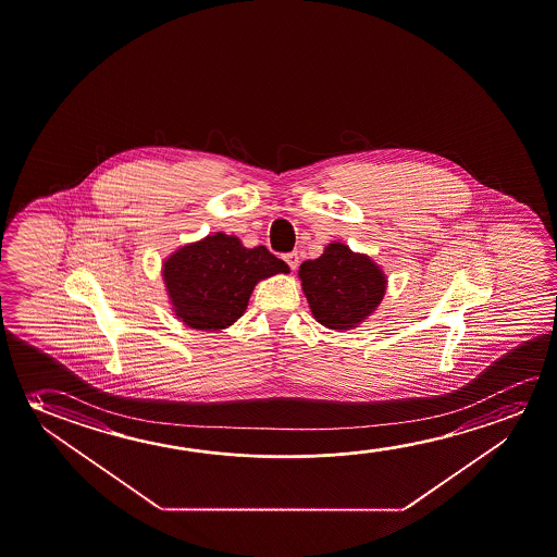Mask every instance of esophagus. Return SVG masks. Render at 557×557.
<instances>
[{"instance_id":"34e87169","label":"esophagus","mask_w":557,"mask_h":557,"mask_svg":"<svg viewBox=\"0 0 557 557\" xmlns=\"http://www.w3.org/2000/svg\"><path fill=\"white\" fill-rule=\"evenodd\" d=\"M283 260L289 264V268H292L293 272L297 270V265H299V255H297V252H287V255L283 257Z\"/></svg>"}]
</instances>
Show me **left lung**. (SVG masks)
<instances>
[{
  "mask_svg": "<svg viewBox=\"0 0 557 557\" xmlns=\"http://www.w3.org/2000/svg\"><path fill=\"white\" fill-rule=\"evenodd\" d=\"M310 312L327 330H355L380 307L387 287L384 270L369 257L334 240L322 257L299 268Z\"/></svg>",
  "mask_w": 557,
  "mask_h": 557,
  "instance_id": "obj_1",
  "label": "left lung"
}]
</instances>
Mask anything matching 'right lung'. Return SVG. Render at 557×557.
<instances>
[{
  "label": "right lung",
  "instance_id": "1",
  "mask_svg": "<svg viewBox=\"0 0 557 557\" xmlns=\"http://www.w3.org/2000/svg\"><path fill=\"white\" fill-rule=\"evenodd\" d=\"M287 272L289 265L268 248H247L239 237L222 232L177 248L162 264L175 317L202 332L235 324L245 314L257 283Z\"/></svg>",
  "mask_w": 557,
  "mask_h": 557
}]
</instances>
